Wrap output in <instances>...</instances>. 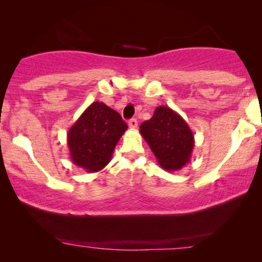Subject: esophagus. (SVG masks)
I'll return each instance as SVG.
<instances>
[{
	"label": "esophagus",
	"instance_id": "1",
	"mask_svg": "<svg viewBox=\"0 0 262 262\" xmlns=\"http://www.w3.org/2000/svg\"><path fill=\"white\" fill-rule=\"evenodd\" d=\"M137 125H138V121L136 119L128 120V126H130V128H132V130H135V128L137 127Z\"/></svg>",
	"mask_w": 262,
	"mask_h": 262
}]
</instances>
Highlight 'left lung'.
I'll return each instance as SVG.
<instances>
[{
    "label": "left lung",
    "mask_w": 262,
    "mask_h": 262,
    "mask_svg": "<svg viewBox=\"0 0 262 262\" xmlns=\"http://www.w3.org/2000/svg\"><path fill=\"white\" fill-rule=\"evenodd\" d=\"M139 132L163 169L179 170L191 160L194 136L184 118L169 107H157Z\"/></svg>",
    "instance_id": "8db88e82"
}]
</instances>
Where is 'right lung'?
Here are the masks:
<instances>
[{"label": "right lung", "instance_id": "obj_1", "mask_svg": "<svg viewBox=\"0 0 262 262\" xmlns=\"http://www.w3.org/2000/svg\"><path fill=\"white\" fill-rule=\"evenodd\" d=\"M126 130L127 125L117 111L103 102H93L68 131L71 161L88 173L103 169Z\"/></svg>", "mask_w": 262, "mask_h": 262}]
</instances>
